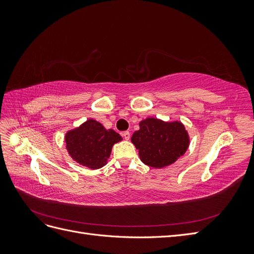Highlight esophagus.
I'll return each mask as SVG.
<instances>
[{"label":"esophagus","instance_id":"obj_1","mask_svg":"<svg viewBox=\"0 0 254 254\" xmlns=\"http://www.w3.org/2000/svg\"><path fill=\"white\" fill-rule=\"evenodd\" d=\"M122 135H123V137H124L125 140H129L130 139V132L129 131H124L122 133Z\"/></svg>","mask_w":254,"mask_h":254}]
</instances>
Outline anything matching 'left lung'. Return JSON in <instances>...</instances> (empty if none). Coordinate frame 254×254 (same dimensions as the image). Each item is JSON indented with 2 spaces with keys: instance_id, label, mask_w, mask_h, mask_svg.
<instances>
[{
  "instance_id": "8db88e82",
  "label": "left lung",
  "mask_w": 254,
  "mask_h": 254,
  "mask_svg": "<svg viewBox=\"0 0 254 254\" xmlns=\"http://www.w3.org/2000/svg\"><path fill=\"white\" fill-rule=\"evenodd\" d=\"M141 161L153 168L173 164L186 153L190 140L180 122H163L148 118L140 122V129L131 136Z\"/></svg>"
}]
</instances>
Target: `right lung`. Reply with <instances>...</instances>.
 Returning <instances> with one entry per match:
<instances>
[{
	"mask_svg": "<svg viewBox=\"0 0 254 254\" xmlns=\"http://www.w3.org/2000/svg\"><path fill=\"white\" fill-rule=\"evenodd\" d=\"M122 141V136L114 130H107L101 123L88 120L78 128L67 131L65 145L73 160L91 170L106 165L112 146Z\"/></svg>",
	"mask_w": 254,
	"mask_h": 254,
	"instance_id": "add662e5",
	"label": "right lung"
}]
</instances>
